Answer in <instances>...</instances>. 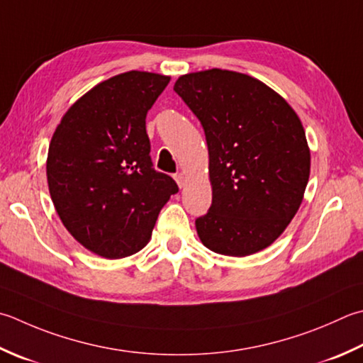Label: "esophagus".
I'll return each instance as SVG.
<instances>
[{
	"label": "esophagus",
	"mask_w": 363,
	"mask_h": 363,
	"mask_svg": "<svg viewBox=\"0 0 363 363\" xmlns=\"http://www.w3.org/2000/svg\"><path fill=\"white\" fill-rule=\"evenodd\" d=\"M174 179H176V182H177V186H179V189H182V187H186V176H184V173H176L174 174Z\"/></svg>",
	"instance_id": "34e87169"
}]
</instances>
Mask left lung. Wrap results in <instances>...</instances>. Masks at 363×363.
<instances>
[{"instance_id": "1", "label": "left lung", "mask_w": 363, "mask_h": 363, "mask_svg": "<svg viewBox=\"0 0 363 363\" xmlns=\"http://www.w3.org/2000/svg\"><path fill=\"white\" fill-rule=\"evenodd\" d=\"M200 119L209 151L212 204L196 218L209 250L248 257L271 245L299 211L310 177V147L297 113L267 84L209 69L174 83Z\"/></svg>"}]
</instances>
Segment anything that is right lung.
<instances>
[{
  "mask_svg": "<svg viewBox=\"0 0 363 363\" xmlns=\"http://www.w3.org/2000/svg\"><path fill=\"white\" fill-rule=\"evenodd\" d=\"M169 77L129 70L96 84L64 113L50 141L47 181L62 225L89 252L143 248L177 190L152 168L146 115Z\"/></svg>",
  "mask_w": 363,
  "mask_h": 363,
  "instance_id": "right-lung-1",
  "label": "right lung"
}]
</instances>
